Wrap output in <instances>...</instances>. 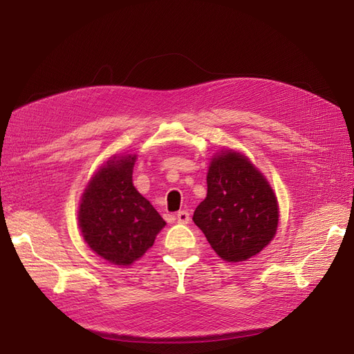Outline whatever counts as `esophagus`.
<instances>
[{
	"label": "esophagus",
	"instance_id": "34e87169",
	"mask_svg": "<svg viewBox=\"0 0 354 354\" xmlns=\"http://www.w3.org/2000/svg\"><path fill=\"white\" fill-rule=\"evenodd\" d=\"M176 220H178V223H180V224H188L189 220H191L189 212H188V211H179V212L176 214Z\"/></svg>",
	"mask_w": 354,
	"mask_h": 354
}]
</instances>
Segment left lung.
<instances>
[{
	"label": "left lung",
	"instance_id": "left-lung-1",
	"mask_svg": "<svg viewBox=\"0 0 354 354\" xmlns=\"http://www.w3.org/2000/svg\"><path fill=\"white\" fill-rule=\"evenodd\" d=\"M207 198L194 212L214 252L225 262H243L262 252L276 234L278 199L253 163L234 150L211 160Z\"/></svg>",
	"mask_w": 354,
	"mask_h": 354
}]
</instances>
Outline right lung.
<instances>
[{
    "label": "right lung",
    "instance_id": "add662e5",
    "mask_svg": "<svg viewBox=\"0 0 354 354\" xmlns=\"http://www.w3.org/2000/svg\"><path fill=\"white\" fill-rule=\"evenodd\" d=\"M136 155L114 156L92 176L80 205V228L89 248L110 263L140 259L166 225L133 185Z\"/></svg>",
    "mask_w": 354,
    "mask_h": 354
}]
</instances>
